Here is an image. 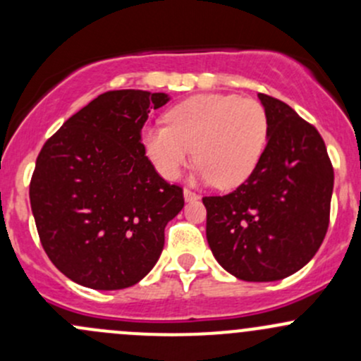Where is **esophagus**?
Instances as JSON below:
<instances>
[{"instance_id": "obj_1", "label": "esophagus", "mask_w": 361, "mask_h": 361, "mask_svg": "<svg viewBox=\"0 0 361 361\" xmlns=\"http://www.w3.org/2000/svg\"><path fill=\"white\" fill-rule=\"evenodd\" d=\"M183 197H185V201H187V202H192V201H197L199 195L195 194V192H192V190H188V188H185V190H183Z\"/></svg>"}]
</instances>
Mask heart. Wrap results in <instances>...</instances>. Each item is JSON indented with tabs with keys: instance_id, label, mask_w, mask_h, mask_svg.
<instances>
[{
	"instance_id": "heart-1",
	"label": "heart",
	"mask_w": 361,
	"mask_h": 361,
	"mask_svg": "<svg viewBox=\"0 0 361 361\" xmlns=\"http://www.w3.org/2000/svg\"><path fill=\"white\" fill-rule=\"evenodd\" d=\"M166 123L143 133L155 169L176 180L195 155L197 176L225 190L253 174L269 140L265 108L235 94H201L181 101L166 113Z\"/></svg>"
}]
</instances>
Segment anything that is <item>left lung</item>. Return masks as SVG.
I'll use <instances>...</instances> for the list:
<instances>
[{
  "label": "left lung",
  "instance_id": "obj_1",
  "mask_svg": "<svg viewBox=\"0 0 361 361\" xmlns=\"http://www.w3.org/2000/svg\"><path fill=\"white\" fill-rule=\"evenodd\" d=\"M269 140L253 174L227 195L204 197L218 264L243 281H278L316 255L330 218L334 167L323 137L292 108L258 94Z\"/></svg>",
  "mask_w": 361,
  "mask_h": 361
}]
</instances>
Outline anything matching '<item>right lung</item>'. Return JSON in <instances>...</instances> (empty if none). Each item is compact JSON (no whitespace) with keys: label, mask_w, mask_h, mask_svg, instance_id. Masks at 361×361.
<instances>
[{"label":"right lung","mask_w":361,"mask_h":361,"mask_svg":"<svg viewBox=\"0 0 361 361\" xmlns=\"http://www.w3.org/2000/svg\"><path fill=\"white\" fill-rule=\"evenodd\" d=\"M169 96L110 90L43 145L29 185L39 241L66 278L94 290L136 285L157 264L183 190L159 176L141 129Z\"/></svg>","instance_id":"obj_1"}]
</instances>
